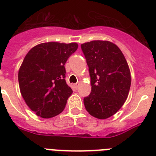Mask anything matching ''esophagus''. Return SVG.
Segmentation results:
<instances>
[{"label":"esophagus","instance_id":"esophagus-1","mask_svg":"<svg viewBox=\"0 0 156 156\" xmlns=\"http://www.w3.org/2000/svg\"><path fill=\"white\" fill-rule=\"evenodd\" d=\"M73 86H74V88H75V89H78V83H75V84L73 85Z\"/></svg>","mask_w":156,"mask_h":156}]
</instances>
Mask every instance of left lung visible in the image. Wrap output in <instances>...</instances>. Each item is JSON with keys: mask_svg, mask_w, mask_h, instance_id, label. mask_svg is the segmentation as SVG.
I'll return each instance as SVG.
<instances>
[{"mask_svg": "<svg viewBox=\"0 0 156 156\" xmlns=\"http://www.w3.org/2000/svg\"><path fill=\"white\" fill-rule=\"evenodd\" d=\"M91 83V93L84 98L91 116L107 119L125 102L131 86L129 65L120 48L109 41L94 40L81 45Z\"/></svg>", "mask_w": 156, "mask_h": 156, "instance_id": "obj_1", "label": "left lung"}]
</instances>
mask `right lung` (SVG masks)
Returning <instances> with one entry per match:
<instances>
[{"label": "right lung", "instance_id": "1", "mask_svg": "<svg viewBox=\"0 0 156 156\" xmlns=\"http://www.w3.org/2000/svg\"><path fill=\"white\" fill-rule=\"evenodd\" d=\"M76 43L38 44L23 58L18 73L20 93L37 116L51 118L63 111L73 93L66 84L65 63L78 49Z\"/></svg>", "mask_w": 156, "mask_h": 156}]
</instances>
